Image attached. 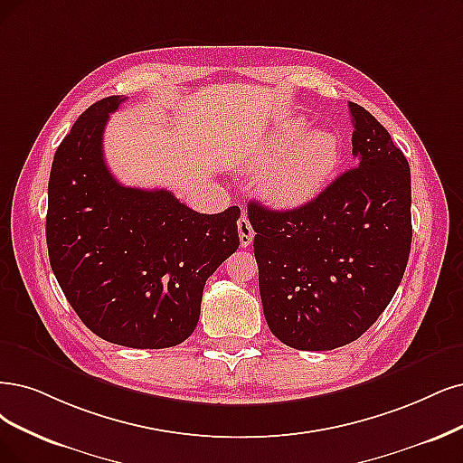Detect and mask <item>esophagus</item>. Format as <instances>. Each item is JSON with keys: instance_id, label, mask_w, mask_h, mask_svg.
Returning <instances> with one entry per match:
<instances>
[{"instance_id": "obj_1", "label": "esophagus", "mask_w": 463, "mask_h": 463, "mask_svg": "<svg viewBox=\"0 0 463 463\" xmlns=\"http://www.w3.org/2000/svg\"><path fill=\"white\" fill-rule=\"evenodd\" d=\"M238 236H241V244L246 248L251 244L253 241V229H251V222L246 217V213L238 219Z\"/></svg>"}]
</instances>
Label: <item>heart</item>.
I'll return each instance as SVG.
<instances>
[{"label":"heart","mask_w":463,"mask_h":463,"mask_svg":"<svg viewBox=\"0 0 463 463\" xmlns=\"http://www.w3.org/2000/svg\"><path fill=\"white\" fill-rule=\"evenodd\" d=\"M301 118L282 122L261 145L255 164L270 165L261 193L280 210H294L317 198L328 184L339 160V139L324 129L307 131Z\"/></svg>","instance_id":"b5f03b06"}]
</instances>
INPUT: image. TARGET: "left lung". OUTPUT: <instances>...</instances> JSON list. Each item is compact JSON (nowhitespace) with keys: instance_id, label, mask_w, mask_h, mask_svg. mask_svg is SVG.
Wrapping results in <instances>:
<instances>
[{"instance_id":"8db88e82","label":"left lung","mask_w":463,"mask_h":463,"mask_svg":"<svg viewBox=\"0 0 463 463\" xmlns=\"http://www.w3.org/2000/svg\"><path fill=\"white\" fill-rule=\"evenodd\" d=\"M347 109L354 167L296 210L250 202L265 320L292 349L361 337L395 296L412 244L404 154L366 109Z\"/></svg>"}]
</instances>
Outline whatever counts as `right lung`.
Returning <instances> with one entry per match:
<instances>
[{"label": "right lung", "mask_w": 463, "mask_h": 463, "mask_svg": "<svg viewBox=\"0 0 463 463\" xmlns=\"http://www.w3.org/2000/svg\"><path fill=\"white\" fill-rule=\"evenodd\" d=\"M124 100L112 95L91 105L55 152L49 263L93 334L124 347L165 349L194 332L205 280L241 244V208L198 213L165 188L119 184L102 156V133Z\"/></svg>", "instance_id": "obj_1"}]
</instances>
